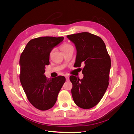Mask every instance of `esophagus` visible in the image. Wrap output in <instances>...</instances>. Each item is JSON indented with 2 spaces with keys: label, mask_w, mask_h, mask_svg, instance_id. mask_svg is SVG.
<instances>
[{
  "label": "esophagus",
  "mask_w": 134,
  "mask_h": 134,
  "mask_svg": "<svg viewBox=\"0 0 134 134\" xmlns=\"http://www.w3.org/2000/svg\"><path fill=\"white\" fill-rule=\"evenodd\" d=\"M65 78H66V81H68L69 80V76H68V75L65 76Z\"/></svg>",
  "instance_id": "obj_1"
}]
</instances>
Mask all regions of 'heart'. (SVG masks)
<instances>
[{"instance_id":"heart-1","label":"heart","mask_w":134,"mask_h":134,"mask_svg":"<svg viewBox=\"0 0 134 134\" xmlns=\"http://www.w3.org/2000/svg\"><path fill=\"white\" fill-rule=\"evenodd\" d=\"M71 46L69 44H68L67 43H64L63 44H62V45H61L60 48H61V50H62L64 52V51H65L67 48H68L69 47H70Z\"/></svg>"}]
</instances>
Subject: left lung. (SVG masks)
<instances>
[{
	"instance_id": "left-lung-1",
	"label": "left lung",
	"mask_w": 134,
	"mask_h": 134,
	"mask_svg": "<svg viewBox=\"0 0 134 134\" xmlns=\"http://www.w3.org/2000/svg\"><path fill=\"white\" fill-rule=\"evenodd\" d=\"M76 48L75 65L82 70L83 79L71 75V94L75 103L83 109H90L102 98L109 84L111 58L105 43L99 36L89 32L68 35ZM82 70V69H81Z\"/></svg>"
}]
</instances>
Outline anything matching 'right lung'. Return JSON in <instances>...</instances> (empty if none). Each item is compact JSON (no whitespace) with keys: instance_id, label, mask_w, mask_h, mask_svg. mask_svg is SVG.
Here are the masks:
<instances>
[{"instance_id":"right-lung-1","label":"right lung","mask_w":134,"mask_h":134,"mask_svg":"<svg viewBox=\"0 0 134 134\" xmlns=\"http://www.w3.org/2000/svg\"><path fill=\"white\" fill-rule=\"evenodd\" d=\"M63 37H40L28 42L20 56L19 79L28 100L35 108L46 111L52 108L66 79L58 76L48 79L44 75L46 65L50 64L52 49Z\"/></svg>"}]
</instances>
